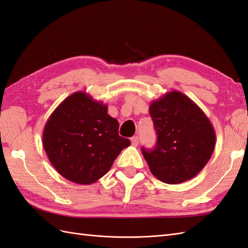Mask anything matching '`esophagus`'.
I'll return each mask as SVG.
<instances>
[{
  "label": "esophagus",
  "mask_w": 248,
  "mask_h": 248,
  "mask_svg": "<svg viewBox=\"0 0 248 248\" xmlns=\"http://www.w3.org/2000/svg\"><path fill=\"white\" fill-rule=\"evenodd\" d=\"M131 142H132V146L137 147L138 142H140V138H138V136H133L131 138Z\"/></svg>",
  "instance_id": "1"
}]
</instances>
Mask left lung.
Instances as JSON below:
<instances>
[{
	"mask_svg": "<svg viewBox=\"0 0 248 248\" xmlns=\"http://www.w3.org/2000/svg\"><path fill=\"white\" fill-rule=\"evenodd\" d=\"M149 111L157 142L153 150L141 151L151 173L171 185L199 174L216 146V132L206 114L178 91L153 100Z\"/></svg>",
	"mask_w": 248,
	"mask_h": 248,
	"instance_id": "obj_1",
	"label": "left lung"
}]
</instances>
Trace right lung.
<instances>
[{
	"label": "right lung",
	"instance_id": "add662e5",
	"mask_svg": "<svg viewBox=\"0 0 248 248\" xmlns=\"http://www.w3.org/2000/svg\"><path fill=\"white\" fill-rule=\"evenodd\" d=\"M118 128L107 105L76 92L51 113L42 142L49 162L63 177L90 185L107 174L123 149L131 145L119 136Z\"/></svg>",
	"mask_w": 248,
	"mask_h": 248
}]
</instances>
